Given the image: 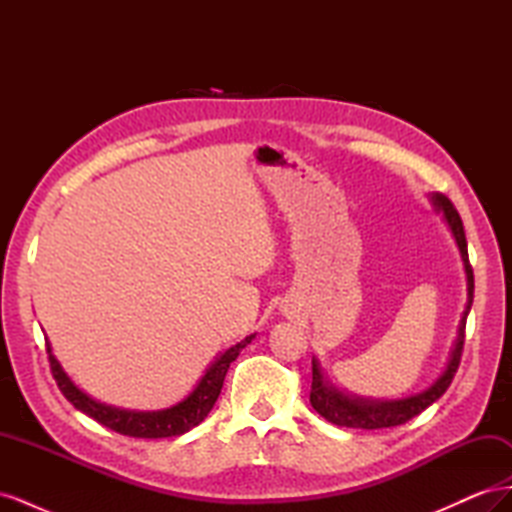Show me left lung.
<instances>
[{
  "label": "left lung",
  "instance_id": "left-lung-1",
  "mask_svg": "<svg viewBox=\"0 0 512 512\" xmlns=\"http://www.w3.org/2000/svg\"><path fill=\"white\" fill-rule=\"evenodd\" d=\"M429 200L433 209L442 213V218L451 230V235L459 247L461 262H463V271H466V282H468V303L466 309H463V316L459 320V331L457 339L453 344L451 356H448V363L444 367L442 374L436 378L431 386H427L425 391L404 397V399H365V397H356L348 395L344 391H339L337 386L324 376V369L320 361L312 359V391H309V404L314 406V410L327 418L329 423L339 425V427H352V429H382V427H397L404 425L410 418L416 414H421L425 408H429L433 401H438L448 386H451L457 367L461 361V352H463V339H466V320L472 309V299H474V273L468 260V241H466V232H463V222L459 218L457 209L453 207L451 200H448L444 194L433 192L429 194Z\"/></svg>",
  "mask_w": 512,
  "mask_h": 512
}]
</instances>
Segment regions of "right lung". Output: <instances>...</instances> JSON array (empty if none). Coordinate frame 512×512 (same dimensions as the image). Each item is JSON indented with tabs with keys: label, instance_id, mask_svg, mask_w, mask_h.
<instances>
[{
	"label": "right lung",
	"instance_id": "obj_1",
	"mask_svg": "<svg viewBox=\"0 0 512 512\" xmlns=\"http://www.w3.org/2000/svg\"><path fill=\"white\" fill-rule=\"evenodd\" d=\"M254 337H256V333L247 335L245 339H241L239 344L230 346L215 356V361L205 369L203 378L196 382L192 393L188 397H183L179 404L164 408V410H153V412L126 410V408H115V406L102 404V401L87 395L72 382V378L66 374L64 367H61L59 361L55 359L49 339H46V352H49L51 371H53V378L59 386V391L64 393V397L76 410H81L83 414L91 416L94 421H98L100 425H104L108 429L123 433V436L173 438V436H181V433L190 431L205 421L207 414L215 406V401H218V397H220L230 363L237 359L239 352L247 344H252Z\"/></svg>",
	"mask_w": 512,
	"mask_h": 512
}]
</instances>
